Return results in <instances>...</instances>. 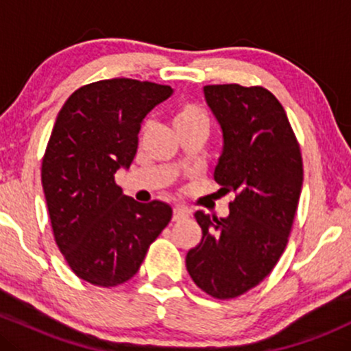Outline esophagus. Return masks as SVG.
Segmentation results:
<instances>
[{
	"label": "esophagus",
	"instance_id": "34e87169",
	"mask_svg": "<svg viewBox=\"0 0 351 351\" xmlns=\"http://www.w3.org/2000/svg\"><path fill=\"white\" fill-rule=\"evenodd\" d=\"M189 216V211L184 206H175L173 209V221H181Z\"/></svg>",
	"mask_w": 351,
	"mask_h": 351
}]
</instances>
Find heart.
I'll return each instance as SVG.
<instances>
[{
	"instance_id": "obj_1",
	"label": "heart",
	"mask_w": 351,
	"mask_h": 351,
	"mask_svg": "<svg viewBox=\"0 0 351 351\" xmlns=\"http://www.w3.org/2000/svg\"><path fill=\"white\" fill-rule=\"evenodd\" d=\"M152 127V122H145L142 132L148 130ZM173 127H175L176 134L181 132H189V130H201L206 132L209 130V115L206 114L204 108L191 102H183L173 110Z\"/></svg>"
}]
</instances>
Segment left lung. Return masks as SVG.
<instances>
[{
	"mask_svg": "<svg viewBox=\"0 0 351 351\" xmlns=\"http://www.w3.org/2000/svg\"><path fill=\"white\" fill-rule=\"evenodd\" d=\"M203 92L223 132L215 180L236 198L226 217L195 213L203 237L186 269L201 291L234 299L263 282L284 252L304 168L287 114L267 88L224 84Z\"/></svg>",
	"mask_w": 351,
	"mask_h": 351,
	"instance_id": "obj_1",
	"label": "left lung"
}]
</instances>
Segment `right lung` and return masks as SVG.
<instances>
[{"mask_svg":"<svg viewBox=\"0 0 351 351\" xmlns=\"http://www.w3.org/2000/svg\"><path fill=\"white\" fill-rule=\"evenodd\" d=\"M171 94L147 80H99L56 119L41 168L52 232L75 276L99 287L132 279L171 219L170 204L138 203L115 184L134 162L143 119Z\"/></svg>","mask_w":351,"mask_h":351,"instance_id":"obj_1","label":"right lung"}]
</instances>
